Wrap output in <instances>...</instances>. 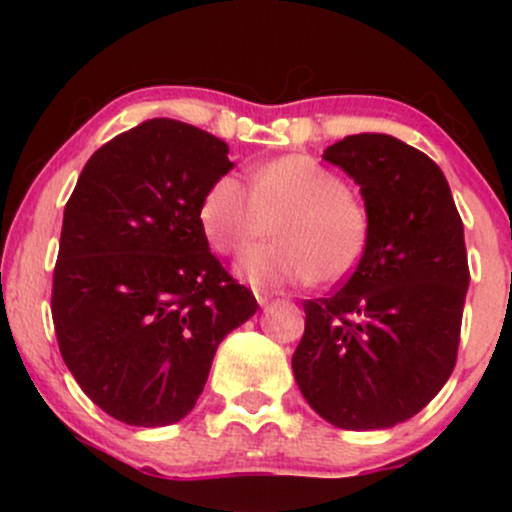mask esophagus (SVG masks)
Wrapping results in <instances>:
<instances>
[{
	"mask_svg": "<svg viewBox=\"0 0 512 512\" xmlns=\"http://www.w3.org/2000/svg\"><path fill=\"white\" fill-rule=\"evenodd\" d=\"M255 298H257V303L264 305V303H269V298H272V293L264 291V289H255Z\"/></svg>",
	"mask_w": 512,
	"mask_h": 512,
	"instance_id": "1",
	"label": "esophagus"
}]
</instances>
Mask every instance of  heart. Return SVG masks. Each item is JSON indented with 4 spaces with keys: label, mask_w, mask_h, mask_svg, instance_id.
I'll return each instance as SVG.
<instances>
[{
    "label": "heart",
    "mask_w": 512,
    "mask_h": 512,
    "mask_svg": "<svg viewBox=\"0 0 512 512\" xmlns=\"http://www.w3.org/2000/svg\"><path fill=\"white\" fill-rule=\"evenodd\" d=\"M204 236L223 255H243L276 221V243L252 250L240 269L252 284H337L356 272L370 240V214L332 168L310 156L274 158L252 187L226 173L199 207Z\"/></svg>",
    "instance_id": "b5f03b06"
}]
</instances>
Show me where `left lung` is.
I'll use <instances>...</instances> for the list:
<instances>
[{
    "label": "left lung",
    "mask_w": 512,
    "mask_h": 512,
    "mask_svg": "<svg viewBox=\"0 0 512 512\" xmlns=\"http://www.w3.org/2000/svg\"><path fill=\"white\" fill-rule=\"evenodd\" d=\"M322 158L361 187L370 240L337 291L303 303L293 375L332 426L390 428L455 368L469 286L462 219L443 170L390 134H351Z\"/></svg>",
    "instance_id": "obj_1"
}]
</instances>
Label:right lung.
<instances>
[{
  "instance_id": "obj_1",
  "label": "right lung",
  "mask_w": 512,
  "mask_h": 512,
  "mask_svg": "<svg viewBox=\"0 0 512 512\" xmlns=\"http://www.w3.org/2000/svg\"><path fill=\"white\" fill-rule=\"evenodd\" d=\"M228 144L154 117L103 144L64 207L52 276L60 354L129 426H168L202 395L228 332L260 308L211 255L199 207Z\"/></svg>"
}]
</instances>
